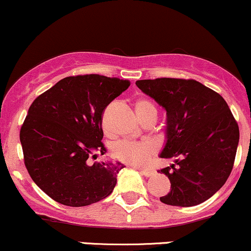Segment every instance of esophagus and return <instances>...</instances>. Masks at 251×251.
<instances>
[{
  "label": "esophagus",
  "mask_w": 251,
  "mask_h": 251,
  "mask_svg": "<svg viewBox=\"0 0 251 251\" xmlns=\"http://www.w3.org/2000/svg\"><path fill=\"white\" fill-rule=\"evenodd\" d=\"M138 170H139L140 174L145 176V177H152V176L155 175V171L152 169H138Z\"/></svg>",
  "instance_id": "1"
}]
</instances>
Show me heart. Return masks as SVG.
<instances>
[{
    "instance_id": "obj_1",
    "label": "heart",
    "mask_w": 251,
    "mask_h": 251,
    "mask_svg": "<svg viewBox=\"0 0 251 251\" xmlns=\"http://www.w3.org/2000/svg\"><path fill=\"white\" fill-rule=\"evenodd\" d=\"M135 114L143 122L148 117L157 118V109L148 99L139 98L134 102ZM157 151V144L153 142H124L118 143L114 148V155L122 162L132 166H143L149 162Z\"/></svg>"
}]
</instances>
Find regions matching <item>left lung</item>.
Here are the masks:
<instances>
[{
    "mask_svg": "<svg viewBox=\"0 0 251 251\" xmlns=\"http://www.w3.org/2000/svg\"><path fill=\"white\" fill-rule=\"evenodd\" d=\"M135 85L166 111L165 144L159 157L175 164L158 171L171 183L160 201L195 206L209 200L230 176L240 140L226 100L196 80L160 77L138 80Z\"/></svg>",
    "mask_w": 251,
    "mask_h": 251,
    "instance_id": "8db88e82",
    "label": "left lung"
}]
</instances>
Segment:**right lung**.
<instances>
[{
  "label": "right lung",
  "mask_w": 251,
  "mask_h": 251,
  "mask_svg": "<svg viewBox=\"0 0 251 251\" xmlns=\"http://www.w3.org/2000/svg\"><path fill=\"white\" fill-rule=\"evenodd\" d=\"M129 83L99 74L68 76L30 105L20 131L25 165L57 203L86 206L112 194L124 164L89 159L106 153L102 112Z\"/></svg>",
  "instance_id": "right-lung-1"
}]
</instances>
